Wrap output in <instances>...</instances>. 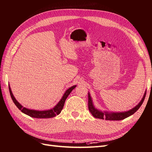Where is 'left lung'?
<instances>
[{"label":"left lung","mask_w":152,"mask_h":152,"mask_svg":"<svg viewBox=\"0 0 152 152\" xmlns=\"http://www.w3.org/2000/svg\"><path fill=\"white\" fill-rule=\"evenodd\" d=\"M146 92H145V94H144L143 98L142 99V100L141 101L137 106L135 107L134 108H132V110L127 111L125 112H118V113H108V112H102V111H99L98 110H97L96 108H94V105L92 104V99L91 97L90 96V94H88V110L90 111L91 113L92 114V115L94 117L96 118H98V119H105V120H114V121H119V120H123L124 119H125L128 117L130 116L131 115L134 114L135 112L137 111L139 108H140L142 105V104L145 100V96H146Z\"/></svg>","instance_id":"1"}]
</instances>
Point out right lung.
Here are the masks:
<instances>
[{
  "instance_id": "obj_1",
  "label": "right lung",
  "mask_w": 152,
  "mask_h": 152,
  "mask_svg": "<svg viewBox=\"0 0 152 152\" xmlns=\"http://www.w3.org/2000/svg\"><path fill=\"white\" fill-rule=\"evenodd\" d=\"M75 87H76V85L71 87V88H69L68 90H67V91L65 92L64 95L63 96V97H62V98L61 99L59 103H58L53 108H52V109H50V110H44V111H37V110H29L25 107H23L21 104L19 103L16 99H15V97L13 96V95L12 94V92H11V90L10 86H9V91H10L11 99H12L13 103H15V105L17 107L18 109L21 110L22 112H23V113H24L25 114H27L30 117H31V118L42 119V118H54V117H55L56 115L59 114L61 112V111L62 110V109H63L66 99H67V98L69 95L70 93L71 92V91Z\"/></svg>"
}]
</instances>
